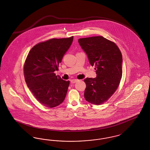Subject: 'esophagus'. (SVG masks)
Here are the masks:
<instances>
[{"label": "esophagus", "instance_id": "1", "mask_svg": "<svg viewBox=\"0 0 150 150\" xmlns=\"http://www.w3.org/2000/svg\"><path fill=\"white\" fill-rule=\"evenodd\" d=\"M78 80V79H71V80H70V81H71V83H75Z\"/></svg>", "mask_w": 150, "mask_h": 150}]
</instances>
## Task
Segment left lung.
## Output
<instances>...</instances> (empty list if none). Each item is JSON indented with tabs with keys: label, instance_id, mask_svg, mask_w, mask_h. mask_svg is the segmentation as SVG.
Masks as SVG:
<instances>
[{
	"label": "left lung",
	"instance_id": "obj_1",
	"mask_svg": "<svg viewBox=\"0 0 150 150\" xmlns=\"http://www.w3.org/2000/svg\"><path fill=\"white\" fill-rule=\"evenodd\" d=\"M78 42L95 66V78L84 79V98L93 105H100L108 100L119 86L122 77V58L117 45L102 36L80 38Z\"/></svg>",
	"mask_w": 150,
	"mask_h": 150
}]
</instances>
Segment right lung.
<instances>
[{
    "label": "right lung",
    "mask_w": 150,
    "mask_h": 150,
    "mask_svg": "<svg viewBox=\"0 0 150 150\" xmlns=\"http://www.w3.org/2000/svg\"><path fill=\"white\" fill-rule=\"evenodd\" d=\"M73 41L67 38H53L36 44L31 50L23 66L24 77L29 89L42 105L56 107L63 102L70 81L56 76L64 53Z\"/></svg>",
    "instance_id": "obj_1"
}]
</instances>
